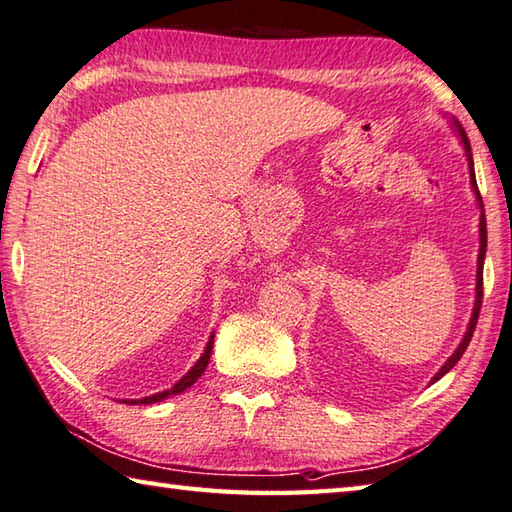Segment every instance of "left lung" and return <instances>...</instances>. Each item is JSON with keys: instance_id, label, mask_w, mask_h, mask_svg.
Here are the masks:
<instances>
[{"instance_id": "left-lung-1", "label": "left lung", "mask_w": 512, "mask_h": 512, "mask_svg": "<svg viewBox=\"0 0 512 512\" xmlns=\"http://www.w3.org/2000/svg\"><path fill=\"white\" fill-rule=\"evenodd\" d=\"M452 127L454 132H457L459 141L463 145V150H466V159H468V170H470V185H472V192H475L477 197V206L481 210V217H479V257H477V286H475V306H472V315H470V322H468V329L466 333H463V340L459 342V347L454 349L452 356L445 360V365L436 371V374L432 376L430 385L436 383V380L443 378L448 371L457 365V362L461 360L463 351L468 349L470 345V338L472 333H475V327H477V320H479V311H481V297H483V259H486V215H483V201H481V194H479V188H477V179H475V161H472V150H470V141H468V134L463 132V127L459 125V120L452 118Z\"/></svg>"}]
</instances>
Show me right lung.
<instances>
[{"mask_svg": "<svg viewBox=\"0 0 512 512\" xmlns=\"http://www.w3.org/2000/svg\"><path fill=\"white\" fill-rule=\"evenodd\" d=\"M212 342H215V333H212V336H210L206 349H203V353H201V358H199L197 362H194V367L179 380V383H174L170 389H163V392L152 394V396H145V398H125L123 403H129V405H141V403H143V405H152V403H159V401H165V398H170V396H176V394L185 392V389L197 383L203 371H206L208 362H210V353H212Z\"/></svg>", "mask_w": 512, "mask_h": 512, "instance_id": "add662e5", "label": "right lung"}]
</instances>
